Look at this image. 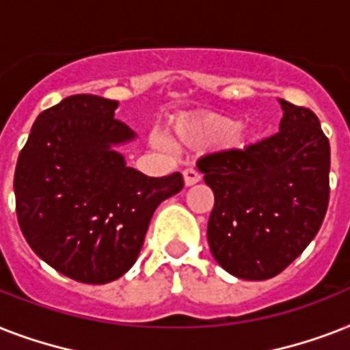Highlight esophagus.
<instances>
[{"instance_id":"1","label":"esophagus","mask_w":350,"mask_h":350,"mask_svg":"<svg viewBox=\"0 0 350 350\" xmlns=\"http://www.w3.org/2000/svg\"><path fill=\"white\" fill-rule=\"evenodd\" d=\"M183 180H185L187 187H191L202 180V176H200V172L196 169H185L183 170Z\"/></svg>"}]
</instances>
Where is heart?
Instances as JSON below:
<instances>
[{
	"label": "heart",
	"mask_w": 350,
	"mask_h": 350,
	"mask_svg": "<svg viewBox=\"0 0 350 350\" xmlns=\"http://www.w3.org/2000/svg\"><path fill=\"white\" fill-rule=\"evenodd\" d=\"M239 129V123L227 116H208L202 120L180 121L172 129L174 142L189 147H200L207 143L224 142L232 137Z\"/></svg>",
	"instance_id": "b5f03b06"
}]
</instances>
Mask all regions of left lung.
<instances>
[{"instance_id": "obj_1", "label": "left lung", "mask_w": 350, "mask_h": 350, "mask_svg": "<svg viewBox=\"0 0 350 350\" xmlns=\"http://www.w3.org/2000/svg\"><path fill=\"white\" fill-rule=\"evenodd\" d=\"M280 131L198 159L214 192L207 239L241 280H269L314 239L329 207L331 145L314 112L280 100Z\"/></svg>"}]
</instances>
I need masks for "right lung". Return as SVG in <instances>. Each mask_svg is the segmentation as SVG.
Returning <instances> with one entry per match:
<instances>
[{
    "label": "right lung",
    "mask_w": 350,
    "mask_h": 350,
    "mask_svg": "<svg viewBox=\"0 0 350 350\" xmlns=\"http://www.w3.org/2000/svg\"><path fill=\"white\" fill-rule=\"evenodd\" d=\"M116 100L68 96L36 118L14 172L16 214L27 243L52 269L101 285L137 260L154 211L183 176L150 178L126 167L114 145L134 132Z\"/></svg>",
    "instance_id": "1"
}]
</instances>
